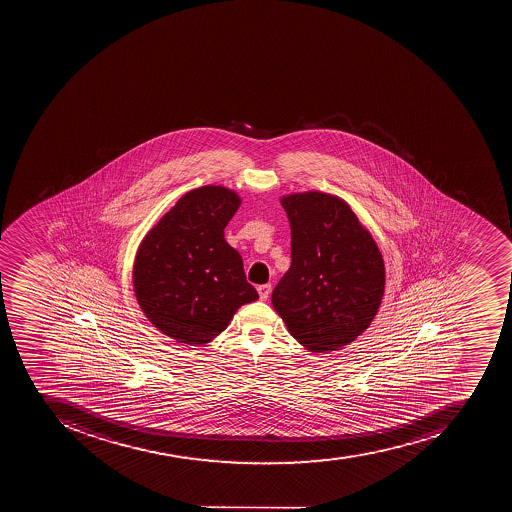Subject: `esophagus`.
I'll use <instances>...</instances> for the list:
<instances>
[{"label":"esophagus","instance_id":"esophagus-1","mask_svg":"<svg viewBox=\"0 0 512 512\" xmlns=\"http://www.w3.org/2000/svg\"><path fill=\"white\" fill-rule=\"evenodd\" d=\"M270 291H272V286H270L269 283H267V285H259V298H261L262 301H266V299L269 298Z\"/></svg>","mask_w":512,"mask_h":512}]
</instances>
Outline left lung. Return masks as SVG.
<instances>
[{
	"label": "left lung",
	"instance_id": "left-lung-1",
	"mask_svg": "<svg viewBox=\"0 0 512 512\" xmlns=\"http://www.w3.org/2000/svg\"><path fill=\"white\" fill-rule=\"evenodd\" d=\"M291 266L272 293L288 330L309 351H339L367 330L383 299V256L341 198L285 197Z\"/></svg>",
	"mask_w": 512,
	"mask_h": 512
}]
</instances>
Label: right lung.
Listing matches in <instances>:
<instances>
[{"instance_id":"add662e5","label":"right lung","mask_w":512,"mask_h":512,"mask_svg":"<svg viewBox=\"0 0 512 512\" xmlns=\"http://www.w3.org/2000/svg\"><path fill=\"white\" fill-rule=\"evenodd\" d=\"M240 206L232 190H192L150 230L134 262V291L150 322L178 343H210L238 307L259 298L242 256L224 240Z\"/></svg>"}]
</instances>
